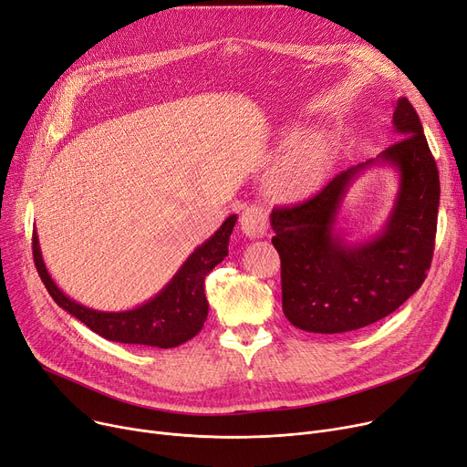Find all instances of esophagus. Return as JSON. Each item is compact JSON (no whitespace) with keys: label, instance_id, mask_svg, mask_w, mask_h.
Segmentation results:
<instances>
[{"label":"esophagus","instance_id":"1","mask_svg":"<svg viewBox=\"0 0 467 467\" xmlns=\"http://www.w3.org/2000/svg\"><path fill=\"white\" fill-rule=\"evenodd\" d=\"M241 232L247 237H264L265 232H268V211L260 205H249L245 211H243L241 218Z\"/></svg>","mask_w":467,"mask_h":467}]
</instances>
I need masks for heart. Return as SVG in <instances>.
Returning a JSON list of instances; mask_svg holds the SVG:
<instances>
[{
	"mask_svg": "<svg viewBox=\"0 0 467 467\" xmlns=\"http://www.w3.org/2000/svg\"><path fill=\"white\" fill-rule=\"evenodd\" d=\"M328 161V144L323 139H307L288 151L268 181L272 195L300 199L312 192Z\"/></svg>",
	"mask_w": 467,
	"mask_h": 467,
	"instance_id": "1",
	"label": "heart"
}]
</instances>
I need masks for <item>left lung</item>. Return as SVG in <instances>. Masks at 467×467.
Wrapping results in <instances>:
<instances>
[{
  "label": "left lung",
  "mask_w": 467,
  "mask_h": 467,
  "mask_svg": "<svg viewBox=\"0 0 467 467\" xmlns=\"http://www.w3.org/2000/svg\"><path fill=\"white\" fill-rule=\"evenodd\" d=\"M399 139L379 158L337 174L317 195L277 207L270 222L281 258L285 317L306 332L338 335L384 319L409 300L430 270L439 209V171L412 104L395 102ZM398 171L400 188L380 234L348 244L336 230L343 197L368 166Z\"/></svg>",
  "instance_id": "obj_1"
}]
</instances>
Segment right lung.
Instances as JSON below:
<instances>
[{
	"label": "right lung",
	"instance_id": "1",
	"mask_svg": "<svg viewBox=\"0 0 467 467\" xmlns=\"http://www.w3.org/2000/svg\"><path fill=\"white\" fill-rule=\"evenodd\" d=\"M235 220V214L228 216L224 224L186 258L158 295L125 312H99L66 296L46 268L36 232L32 237L34 262L53 300L102 338L169 349L192 340L203 328L209 314L205 277L216 264L228 256V243Z\"/></svg>",
	"mask_w": 467,
	"mask_h": 467
}]
</instances>
